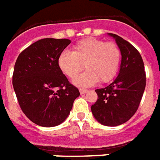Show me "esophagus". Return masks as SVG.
<instances>
[{"label": "esophagus", "instance_id": "34e87169", "mask_svg": "<svg viewBox=\"0 0 160 160\" xmlns=\"http://www.w3.org/2000/svg\"><path fill=\"white\" fill-rule=\"evenodd\" d=\"M88 91L85 90V89H80V94H85L86 92H87Z\"/></svg>", "mask_w": 160, "mask_h": 160}]
</instances>
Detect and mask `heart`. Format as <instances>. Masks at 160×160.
<instances>
[{
    "mask_svg": "<svg viewBox=\"0 0 160 160\" xmlns=\"http://www.w3.org/2000/svg\"><path fill=\"white\" fill-rule=\"evenodd\" d=\"M121 50L117 43L93 38H86L73 46V51H63L58 57V67L67 77L73 79L85 67L87 71L73 80L78 87H91L98 82L108 83L117 75Z\"/></svg>",
    "mask_w": 160,
    "mask_h": 160,
    "instance_id": "heart-1",
    "label": "heart"
}]
</instances>
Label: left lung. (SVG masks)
Returning <instances> with one entry per match:
<instances>
[{
  "mask_svg": "<svg viewBox=\"0 0 160 160\" xmlns=\"http://www.w3.org/2000/svg\"><path fill=\"white\" fill-rule=\"evenodd\" d=\"M121 50L118 77L104 88L95 90L98 100L91 110L95 119L104 126L126 122L137 111L146 87V73L141 54L121 37L108 33Z\"/></svg>",
  "mask_w": 160,
  "mask_h": 160,
  "instance_id": "left-lung-1",
  "label": "left lung"
}]
</instances>
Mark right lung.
Instances as JSON below:
<instances>
[{
	"instance_id": "obj_1",
	"label": "right lung",
	"mask_w": 160,
	"mask_h": 160,
	"mask_svg": "<svg viewBox=\"0 0 160 160\" xmlns=\"http://www.w3.org/2000/svg\"><path fill=\"white\" fill-rule=\"evenodd\" d=\"M70 42L66 38L40 39L17 58L13 89L24 114L37 125L49 128L63 122L80 96L58 67V57Z\"/></svg>"
}]
</instances>
